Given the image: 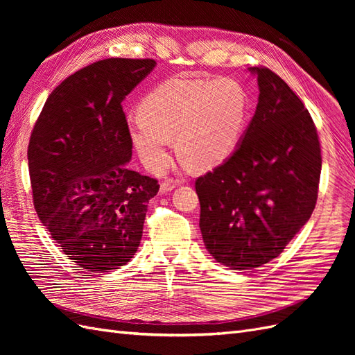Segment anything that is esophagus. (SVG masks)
<instances>
[{"label":"esophagus","instance_id":"esophagus-1","mask_svg":"<svg viewBox=\"0 0 355 355\" xmlns=\"http://www.w3.org/2000/svg\"><path fill=\"white\" fill-rule=\"evenodd\" d=\"M178 185H179L178 180H175V179H167V180H164V182H161L159 191H161V192H170V191H173Z\"/></svg>","mask_w":355,"mask_h":355}]
</instances>
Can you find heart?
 Returning a JSON list of instances; mask_svg holds the SVG:
<instances>
[{"instance_id":"obj_1","label":"heart","mask_w":355,"mask_h":355,"mask_svg":"<svg viewBox=\"0 0 355 355\" xmlns=\"http://www.w3.org/2000/svg\"><path fill=\"white\" fill-rule=\"evenodd\" d=\"M249 99L243 85L231 78L159 83L139 103V118L127 135L148 168L164 170L171 139L187 163L211 168L227 159L244 130Z\"/></svg>"}]
</instances>
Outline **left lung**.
Returning <instances> with one entry per match:
<instances>
[{"label": "left lung", "mask_w": 355, "mask_h": 355, "mask_svg": "<svg viewBox=\"0 0 355 355\" xmlns=\"http://www.w3.org/2000/svg\"><path fill=\"white\" fill-rule=\"evenodd\" d=\"M259 98L235 151L196 180L209 253L231 270L268 263L308 222L317 202L321 151L313 118L268 68L252 67Z\"/></svg>", "instance_id": "1"}]
</instances>
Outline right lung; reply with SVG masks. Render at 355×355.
Returning a JSON list of instances; mask_svg holds the SVG:
<instances>
[{
	"instance_id": "right-lung-1",
	"label": "right lung",
	"mask_w": 355,
	"mask_h": 355,
	"mask_svg": "<svg viewBox=\"0 0 355 355\" xmlns=\"http://www.w3.org/2000/svg\"><path fill=\"white\" fill-rule=\"evenodd\" d=\"M153 59H105L63 80L47 98L28 146L34 206L71 261L105 274L130 262L158 182L128 168L123 101Z\"/></svg>"
}]
</instances>
